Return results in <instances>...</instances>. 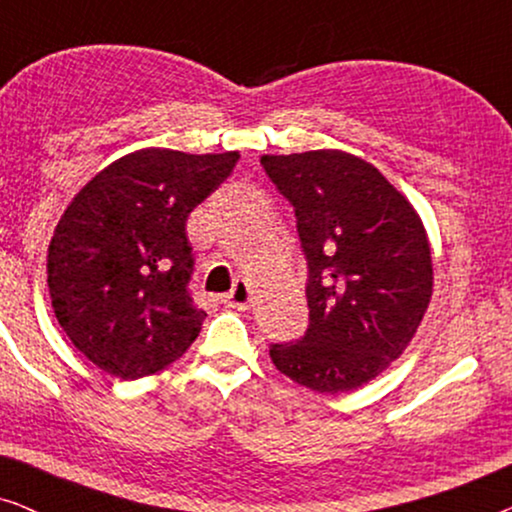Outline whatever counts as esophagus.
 Instances as JSON below:
<instances>
[{
  "label": "esophagus",
  "mask_w": 512,
  "mask_h": 512,
  "mask_svg": "<svg viewBox=\"0 0 512 512\" xmlns=\"http://www.w3.org/2000/svg\"><path fill=\"white\" fill-rule=\"evenodd\" d=\"M223 300H226L230 307H235V310H249V303H251L249 282H244V279H237L233 291H230L228 296H223Z\"/></svg>",
  "instance_id": "obj_1"
}]
</instances>
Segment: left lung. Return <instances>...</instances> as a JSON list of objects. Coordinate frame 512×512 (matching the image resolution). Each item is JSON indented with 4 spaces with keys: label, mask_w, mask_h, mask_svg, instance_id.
<instances>
[{
    "label": "left lung",
    "mask_w": 512,
    "mask_h": 512,
    "mask_svg": "<svg viewBox=\"0 0 512 512\" xmlns=\"http://www.w3.org/2000/svg\"><path fill=\"white\" fill-rule=\"evenodd\" d=\"M291 202L307 261L310 326L270 345L279 373L319 394L375 380L408 347L433 291L431 247L408 200L345 151L263 156Z\"/></svg>",
    "instance_id": "1"
}]
</instances>
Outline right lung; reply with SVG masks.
I'll use <instances>...</instances> for the list:
<instances>
[{"instance_id": "add662e5", "label": "right lung", "mask_w": 512, "mask_h": 512, "mask_svg": "<svg viewBox=\"0 0 512 512\" xmlns=\"http://www.w3.org/2000/svg\"><path fill=\"white\" fill-rule=\"evenodd\" d=\"M240 153L142 149L95 174L48 247L58 324L104 373H158L198 338L205 310L188 282V214L230 177Z\"/></svg>"}]
</instances>
